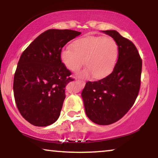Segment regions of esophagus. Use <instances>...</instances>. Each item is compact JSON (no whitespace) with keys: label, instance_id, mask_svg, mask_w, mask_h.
<instances>
[{"label":"esophagus","instance_id":"obj_1","mask_svg":"<svg viewBox=\"0 0 158 158\" xmlns=\"http://www.w3.org/2000/svg\"><path fill=\"white\" fill-rule=\"evenodd\" d=\"M77 82H78L79 83H81L82 85H85V81H81V80H77Z\"/></svg>","mask_w":158,"mask_h":158}]
</instances>
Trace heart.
I'll list each match as a JSON object with an SVG mask.
<instances>
[{
  "label": "heart",
  "instance_id": "1",
  "mask_svg": "<svg viewBox=\"0 0 158 158\" xmlns=\"http://www.w3.org/2000/svg\"><path fill=\"white\" fill-rule=\"evenodd\" d=\"M119 48L111 37L87 36L78 39L60 52L62 63L69 70L77 72L85 63L87 68L78 74L81 77L102 78L114 70L117 63Z\"/></svg>",
  "mask_w": 158,
  "mask_h": 158
}]
</instances>
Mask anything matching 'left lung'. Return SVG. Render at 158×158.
<instances>
[{"mask_svg":"<svg viewBox=\"0 0 158 158\" xmlns=\"http://www.w3.org/2000/svg\"><path fill=\"white\" fill-rule=\"evenodd\" d=\"M118 43L117 63L111 74L86 83L82 91L86 115L93 122L109 125L131 109L139 94L142 62L137 47L115 30L103 31Z\"/></svg>","mask_w":158,"mask_h":158,"instance_id":"1","label":"left lung"}]
</instances>
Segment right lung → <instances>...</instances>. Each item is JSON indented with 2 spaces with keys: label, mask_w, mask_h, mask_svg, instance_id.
I'll use <instances>...</instances> for the list:
<instances>
[{
  "label": "right lung",
  "mask_w": 158,
  "mask_h": 158,
  "mask_svg": "<svg viewBox=\"0 0 158 158\" xmlns=\"http://www.w3.org/2000/svg\"><path fill=\"white\" fill-rule=\"evenodd\" d=\"M81 34L69 29L47 30L21 54L14 74V98L21 116L34 126H49L59 118L64 88L73 81L60 54Z\"/></svg>",
  "instance_id": "add662e5"
}]
</instances>
